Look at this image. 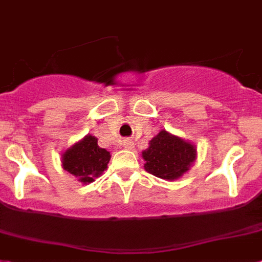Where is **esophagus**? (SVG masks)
<instances>
[{"mask_svg":"<svg viewBox=\"0 0 262 262\" xmlns=\"http://www.w3.org/2000/svg\"><path fill=\"white\" fill-rule=\"evenodd\" d=\"M124 148L133 149V148H135V144H133V141H130V140H125V141H124Z\"/></svg>","mask_w":262,"mask_h":262,"instance_id":"34e87169","label":"esophagus"}]
</instances>
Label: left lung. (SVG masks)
<instances>
[{"mask_svg": "<svg viewBox=\"0 0 262 262\" xmlns=\"http://www.w3.org/2000/svg\"><path fill=\"white\" fill-rule=\"evenodd\" d=\"M145 170L162 180L181 177L195 160V149L192 144L161 130L151 138L149 148L142 151Z\"/></svg>", "mask_w": 262, "mask_h": 262, "instance_id": "1", "label": "left lung"}]
</instances>
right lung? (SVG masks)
<instances>
[{"mask_svg": "<svg viewBox=\"0 0 262 262\" xmlns=\"http://www.w3.org/2000/svg\"><path fill=\"white\" fill-rule=\"evenodd\" d=\"M111 153L98 146L94 136L86 137L68 149L62 156L63 169L76 176L78 181L89 184L106 169Z\"/></svg>", "mask_w": 262, "mask_h": 262, "instance_id": "add662e5", "label": "right lung"}]
</instances>
